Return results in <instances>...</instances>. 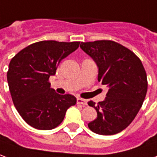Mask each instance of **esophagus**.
Returning a JSON list of instances; mask_svg holds the SVG:
<instances>
[{
	"mask_svg": "<svg viewBox=\"0 0 157 157\" xmlns=\"http://www.w3.org/2000/svg\"><path fill=\"white\" fill-rule=\"evenodd\" d=\"M77 103L78 105H87V101L82 98H78L77 99Z\"/></svg>",
	"mask_w": 157,
	"mask_h": 157,
	"instance_id": "1",
	"label": "esophagus"
}]
</instances>
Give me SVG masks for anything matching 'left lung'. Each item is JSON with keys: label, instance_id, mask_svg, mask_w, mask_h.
<instances>
[{"label": "left lung", "instance_id": "left-lung-1", "mask_svg": "<svg viewBox=\"0 0 157 157\" xmlns=\"http://www.w3.org/2000/svg\"><path fill=\"white\" fill-rule=\"evenodd\" d=\"M80 47L97 64L99 82L109 88L103 101L88 102L97 112L88 127L101 135L120 133L133 122L145 98L148 82L144 66L134 52L115 41L81 42Z\"/></svg>", "mask_w": 157, "mask_h": 157}]
</instances>
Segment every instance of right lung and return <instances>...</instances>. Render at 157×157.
<instances>
[{
    "label": "right lung",
    "instance_id": "right-lung-1",
    "mask_svg": "<svg viewBox=\"0 0 157 157\" xmlns=\"http://www.w3.org/2000/svg\"><path fill=\"white\" fill-rule=\"evenodd\" d=\"M78 41H39L13 56L7 82L13 104L20 116L34 128L53 129L76 104L72 94H59L51 88L49 78L55 75L61 61L78 48Z\"/></svg>",
    "mask_w": 157,
    "mask_h": 157
}]
</instances>
